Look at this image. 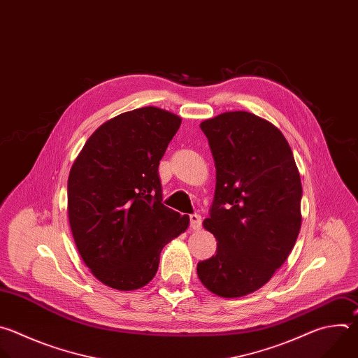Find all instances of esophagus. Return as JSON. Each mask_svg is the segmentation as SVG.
Segmentation results:
<instances>
[{
  "mask_svg": "<svg viewBox=\"0 0 358 358\" xmlns=\"http://www.w3.org/2000/svg\"><path fill=\"white\" fill-rule=\"evenodd\" d=\"M200 227H201V217L199 214H190V229L200 230Z\"/></svg>",
  "mask_w": 358,
  "mask_h": 358,
  "instance_id": "esophagus-1",
  "label": "esophagus"
}]
</instances>
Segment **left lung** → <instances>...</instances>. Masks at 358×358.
<instances>
[{"label": "left lung", "instance_id": "obj_1", "mask_svg": "<svg viewBox=\"0 0 358 358\" xmlns=\"http://www.w3.org/2000/svg\"><path fill=\"white\" fill-rule=\"evenodd\" d=\"M216 166V192L203 227L217 252L197 264L211 294L258 291L287 261L302 224L301 175L287 138L269 121L227 111L200 124Z\"/></svg>", "mask_w": 358, "mask_h": 358}]
</instances>
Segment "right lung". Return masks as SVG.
<instances>
[{
	"label": "right lung",
	"instance_id": "add662e5",
	"mask_svg": "<svg viewBox=\"0 0 358 358\" xmlns=\"http://www.w3.org/2000/svg\"><path fill=\"white\" fill-rule=\"evenodd\" d=\"M182 118L158 107L122 113L86 141L67 179V216L78 251L107 287L135 291L158 271L165 244L189 216L162 201L158 175Z\"/></svg>",
	"mask_w": 358,
	"mask_h": 358
}]
</instances>
